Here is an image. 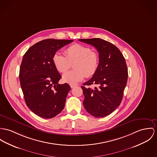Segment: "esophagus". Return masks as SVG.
Instances as JSON below:
<instances>
[{
    "mask_svg": "<svg viewBox=\"0 0 157 157\" xmlns=\"http://www.w3.org/2000/svg\"><path fill=\"white\" fill-rule=\"evenodd\" d=\"M76 86V85H71V87L73 88H74V87H75Z\"/></svg>",
    "mask_w": 157,
    "mask_h": 157,
    "instance_id": "obj_1",
    "label": "esophagus"
}]
</instances>
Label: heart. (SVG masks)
Listing matches in <instances>:
<instances>
[{
  "instance_id": "b5f03b06",
  "label": "heart",
  "mask_w": 157,
  "mask_h": 157,
  "mask_svg": "<svg viewBox=\"0 0 157 157\" xmlns=\"http://www.w3.org/2000/svg\"><path fill=\"white\" fill-rule=\"evenodd\" d=\"M52 62L56 69L60 73L66 72L73 63L75 69L63 74V81L73 85L81 81L85 76L90 78L93 76L99 66L98 54L91 49L81 44H75L65 51V55L56 52L52 57Z\"/></svg>"
}]
</instances>
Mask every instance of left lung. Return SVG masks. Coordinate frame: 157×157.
<instances>
[{
  "label": "left lung",
  "instance_id": "left-lung-1",
  "mask_svg": "<svg viewBox=\"0 0 157 157\" xmlns=\"http://www.w3.org/2000/svg\"><path fill=\"white\" fill-rule=\"evenodd\" d=\"M93 45L99 55L96 73L81 86L85 110L97 118L105 117L121 104L128 78V69L120 50L113 44L100 38L81 39ZM96 85L94 89L88 86Z\"/></svg>",
  "mask_w": 157,
  "mask_h": 157
}]
</instances>
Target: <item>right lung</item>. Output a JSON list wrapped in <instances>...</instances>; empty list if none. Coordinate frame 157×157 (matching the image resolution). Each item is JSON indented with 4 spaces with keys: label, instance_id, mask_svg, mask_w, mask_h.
Here are the masks:
<instances>
[{
    "label": "right lung",
    "instance_id": "add662e5",
    "mask_svg": "<svg viewBox=\"0 0 157 157\" xmlns=\"http://www.w3.org/2000/svg\"><path fill=\"white\" fill-rule=\"evenodd\" d=\"M73 41L45 39L32 46L23 56L19 73L21 87L27 106L39 117L54 118L64 107L71 86L67 83L59 84L61 76L52 57Z\"/></svg>",
    "mask_w": 157,
    "mask_h": 157
}]
</instances>
